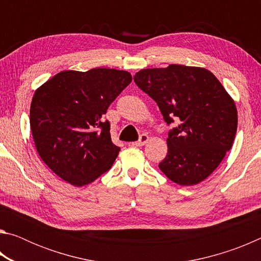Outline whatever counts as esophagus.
Segmentation results:
<instances>
[{"label":"esophagus","instance_id":"34e87169","mask_svg":"<svg viewBox=\"0 0 261 261\" xmlns=\"http://www.w3.org/2000/svg\"><path fill=\"white\" fill-rule=\"evenodd\" d=\"M147 141H148V136L143 134V135L139 137V140L138 141H135V143H132V145H134V146H137V147H138V146H144V145L146 144Z\"/></svg>","mask_w":261,"mask_h":261}]
</instances>
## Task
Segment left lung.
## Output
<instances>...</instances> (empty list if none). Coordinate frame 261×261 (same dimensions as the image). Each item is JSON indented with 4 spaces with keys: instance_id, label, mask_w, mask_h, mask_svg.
Returning <instances> with one entry per match:
<instances>
[{
    "instance_id": "obj_1",
    "label": "left lung",
    "mask_w": 261,
    "mask_h": 261,
    "mask_svg": "<svg viewBox=\"0 0 261 261\" xmlns=\"http://www.w3.org/2000/svg\"><path fill=\"white\" fill-rule=\"evenodd\" d=\"M136 85L155 101L168 125L167 156L159 168L174 183H200L216 169L231 148L237 109L213 73L204 68L170 64L145 69Z\"/></svg>"
}]
</instances>
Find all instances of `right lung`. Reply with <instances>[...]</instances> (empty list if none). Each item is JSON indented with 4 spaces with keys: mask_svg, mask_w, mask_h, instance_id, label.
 <instances>
[{
    "mask_svg": "<svg viewBox=\"0 0 261 261\" xmlns=\"http://www.w3.org/2000/svg\"><path fill=\"white\" fill-rule=\"evenodd\" d=\"M131 81L115 69L62 71L35 91L30 109L35 147L65 182L83 187L112 168L121 148L103 115Z\"/></svg>",
    "mask_w": 261,
    "mask_h": 261,
    "instance_id": "right-lung-1",
    "label": "right lung"
}]
</instances>
